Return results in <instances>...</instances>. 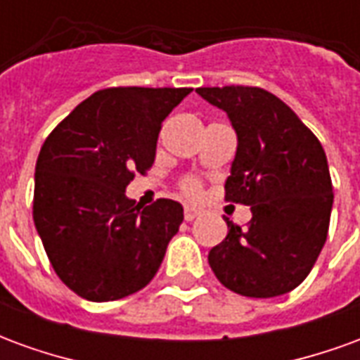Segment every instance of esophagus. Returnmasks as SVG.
<instances>
[{
  "label": "esophagus",
  "mask_w": 360,
  "mask_h": 360,
  "mask_svg": "<svg viewBox=\"0 0 360 360\" xmlns=\"http://www.w3.org/2000/svg\"><path fill=\"white\" fill-rule=\"evenodd\" d=\"M198 214H200V212L196 210V208H193V206H185V219H187V221H193Z\"/></svg>",
  "instance_id": "1"
}]
</instances>
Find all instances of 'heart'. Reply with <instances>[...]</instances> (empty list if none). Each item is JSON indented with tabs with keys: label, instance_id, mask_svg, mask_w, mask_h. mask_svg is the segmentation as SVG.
Here are the masks:
<instances>
[{
	"label": "heart",
	"instance_id": "b5f03b06",
	"mask_svg": "<svg viewBox=\"0 0 360 360\" xmlns=\"http://www.w3.org/2000/svg\"><path fill=\"white\" fill-rule=\"evenodd\" d=\"M183 188H185V193H188V195H196L198 193V183L195 179H187L183 183Z\"/></svg>",
	"mask_w": 360,
	"mask_h": 360
}]
</instances>
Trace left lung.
<instances>
[{"instance_id": "8db88e82", "label": "left lung", "mask_w": 360, "mask_h": 360, "mask_svg": "<svg viewBox=\"0 0 360 360\" xmlns=\"http://www.w3.org/2000/svg\"><path fill=\"white\" fill-rule=\"evenodd\" d=\"M227 113L237 152L226 200L250 206L247 229L227 221L208 255L221 285L245 297L289 293L309 276L324 247L333 191L322 144L278 96L258 86L198 89Z\"/></svg>"}]
</instances>
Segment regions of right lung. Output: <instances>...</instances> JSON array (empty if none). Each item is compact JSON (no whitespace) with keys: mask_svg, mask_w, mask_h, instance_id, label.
<instances>
[{"mask_svg":"<svg viewBox=\"0 0 360 360\" xmlns=\"http://www.w3.org/2000/svg\"><path fill=\"white\" fill-rule=\"evenodd\" d=\"M193 89L119 86L81 102L44 142L34 173L36 231L59 279L94 302L141 291L156 276L183 206L142 208L125 195L154 164L164 121Z\"/></svg>","mask_w":360,"mask_h":360,"instance_id":"1","label":"right lung"}]
</instances>
